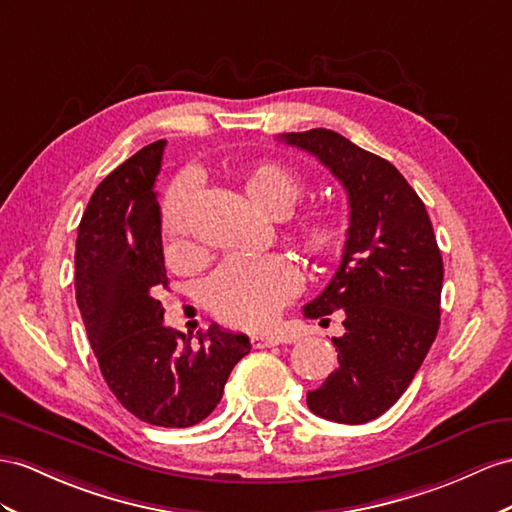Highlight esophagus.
<instances>
[{
	"mask_svg": "<svg viewBox=\"0 0 512 512\" xmlns=\"http://www.w3.org/2000/svg\"><path fill=\"white\" fill-rule=\"evenodd\" d=\"M281 339L274 337V335H253L251 337V346L253 348H272V346H279Z\"/></svg>",
	"mask_w": 512,
	"mask_h": 512,
	"instance_id": "obj_1",
	"label": "esophagus"
}]
</instances>
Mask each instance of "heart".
I'll use <instances>...</instances> for the list:
<instances>
[{"label":"heart","instance_id":"b5f03b06","mask_svg":"<svg viewBox=\"0 0 512 512\" xmlns=\"http://www.w3.org/2000/svg\"><path fill=\"white\" fill-rule=\"evenodd\" d=\"M244 192L270 216H285L303 194V183L281 164L259 162L246 170ZM190 183L177 181L162 207V231L170 248L186 240ZM344 225L331 214H309L298 222L294 240L313 259H329L344 246ZM298 290V270L285 255H233L205 287L212 316L235 329L266 326Z\"/></svg>","mask_w":512,"mask_h":512}]
</instances>
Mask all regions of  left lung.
Returning <instances> with one entry per match:
<instances>
[{
	"instance_id": "8db88e82",
	"label": "left lung",
	"mask_w": 512,
	"mask_h": 512,
	"mask_svg": "<svg viewBox=\"0 0 512 512\" xmlns=\"http://www.w3.org/2000/svg\"><path fill=\"white\" fill-rule=\"evenodd\" d=\"M331 170L348 194L350 227L342 264L305 318L344 311L333 337L339 368L307 393L309 409L331 422L365 424L411 385L435 342L443 259L426 207L400 170L331 129L283 134Z\"/></svg>"
}]
</instances>
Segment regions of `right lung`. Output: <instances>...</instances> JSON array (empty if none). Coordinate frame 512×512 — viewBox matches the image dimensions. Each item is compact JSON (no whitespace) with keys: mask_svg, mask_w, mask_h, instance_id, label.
<instances>
[{"mask_svg":"<svg viewBox=\"0 0 512 512\" xmlns=\"http://www.w3.org/2000/svg\"><path fill=\"white\" fill-rule=\"evenodd\" d=\"M166 140L142 147L103 179L75 242V298L108 387L142 422L188 428L216 409L251 342L209 326L199 344L164 326L168 285L162 212L153 192Z\"/></svg>","mask_w":512,"mask_h":512,"instance_id":"obj_1","label":"right lung"}]
</instances>
